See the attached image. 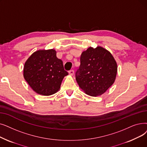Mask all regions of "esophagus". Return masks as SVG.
Here are the masks:
<instances>
[{"label": "esophagus", "mask_w": 147, "mask_h": 147, "mask_svg": "<svg viewBox=\"0 0 147 147\" xmlns=\"http://www.w3.org/2000/svg\"><path fill=\"white\" fill-rule=\"evenodd\" d=\"M68 73H69V75L73 76V74H74V70L71 69V70H69Z\"/></svg>", "instance_id": "1"}]
</instances>
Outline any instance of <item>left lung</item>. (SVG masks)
Here are the masks:
<instances>
[{
    "instance_id": "8db88e82",
    "label": "left lung",
    "mask_w": 147,
    "mask_h": 147,
    "mask_svg": "<svg viewBox=\"0 0 147 147\" xmlns=\"http://www.w3.org/2000/svg\"><path fill=\"white\" fill-rule=\"evenodd\" d=\"M117 68V62L109 51L100 46L90 47L82 53L76 79L86 94L97 97L113 85Z\"/></svg>"
}]
</instances>
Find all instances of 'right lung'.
I'll list each match as a JSON object with an SVG mask.
<instances>
[{
  "instance_id": "right-lung-1",
  "label": "right lung",
  "mask_w": 147,
  "mask_h": 147,
  "mask_svg": "<svg viewBox=\"0 0 147 147\" xmlns=\"http://www.w3.org/2000/svg\"><path fill=\"white\" fill-rule=\"evenodd\" d=\"M68 74L54 49L36 51L25 62L23 69L24 78L31 88L45 96L58 92Z\"/></svg>"
}]
</instances>
